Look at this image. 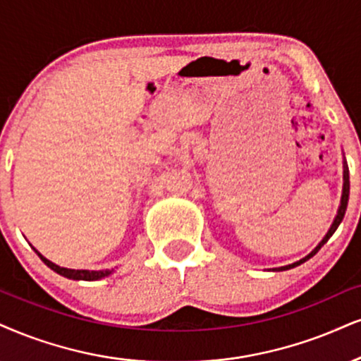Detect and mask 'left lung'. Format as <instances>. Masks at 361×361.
Returning <instances> with one entry per match:
<instances>
[{"label":"left lung","instance_id":"left-lung-1","mask_svg":"<svg viewBox=\"0 0 361 361\" xmlns=\"http://www.w3.org/2000/svg\"><path fill=\"white\" fill-rule=\"evenodd\" d=\"M348 195H350V176H348V166H346V160L343 159V190H341V201H340V206H338V212H336L335 219H333L330 229H328V233L324 234V238L318 243V246L314 247L308 256H305L303 259H300V261H296V262H291V264H286V266H279V268H273V271H286V269L296 268V266L303 264V262L308 261L310 257H313L314 255H317L319 249H322L323 244H326L328 239H330L331 235L335 234V231L338 229V226H340L341 221H343L345 212H346V206H348Z\"/></svg>","mask_w":361,"mask_h":361}]
</instances>
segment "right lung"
I'll return each instance as SVG.
<instances>
[{"label":"right lung","instance_id":"obj_1","mask_svg":"<svg viewBox=\"0 0 361 361\" xmlns=\"http://www.w3.org/2000/svg\"><path fill=\"white\" fill-rule=\"evenodd\" d=\"M35 249V247H33ZM35 252L39 256V259H42L44 264L48 266V268L55 271L60 276H65V278L68 279H75V281H97V279H104L106 276H110L114 273L115 269H100V271H90V269H68V268H61V266L55 264V262H51L50 259H47L42 252H38L37 249H35Z\"/></svg>","mask_w":361,"mask_h":361}]
</instances>
